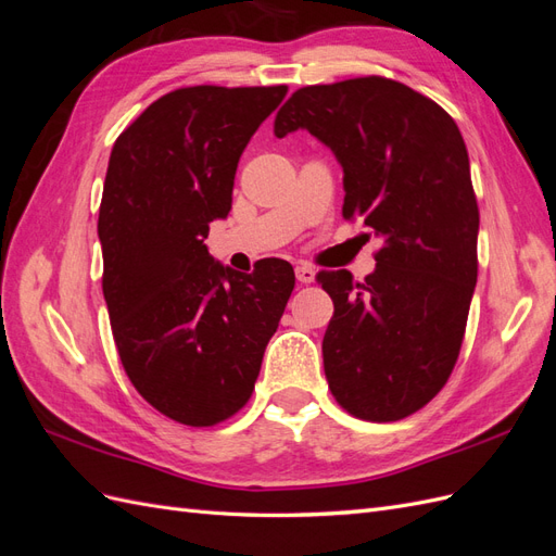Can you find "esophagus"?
Masks as SVG:
<instances>
[{
  "label": "esophagus",
  "instance_id": "esophagus-1",
  "mask_svg": "<svg viewBox=\"0 0 556 556\" xmlns=\"http://www.w3.org/2000/svg\"><path fill=\"white\" fill-rule=\"evenodd\" d=\"M294 274H296V280L299 282H304V285H308V282H313L315 280V268L313 266H308V264H301V266H296L294 268Z\"/></svg>",
  "mask_w": 556,
  "mask_h": 556
}]
</instances>
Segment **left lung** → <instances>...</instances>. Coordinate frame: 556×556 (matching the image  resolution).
Masks as SVG:
<instances>
[{
    "label": "left lung",
    "mask_w": 556,
    "mask_h": 556,
    "mask_svg": "<svg viewBox=\"0 0 556 556\" xmlns=\"http://www.w3.org/2000/svg\"><path fill=\"white\" fill-rule=\"evenodd\" d=\"M296 129L343 166L345 220L380 239L374 276L317 274L333 301L329 390L350 415L396 422L443 390L464 341L480 227L466 143L439 104L382 76L296 90L274 134Z\"/></svg>",
    "instance_id": "left-lung-1"
}]
</instances>
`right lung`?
Segmentation results:
<instances>
[{
  "mask_svg": "<svg viewBox=\"0 0 556 556\" xmlns=\"http://www.w3.org/2000/svg\"><path fill=\"white\" fill-rule=\"evenodd\" d=\"M288 86H194L160 97L113 143L99 206L102 288L117 355L137 392L188 427L239 413L294 290L290 262L241 274L208 255L231 211L252 134Z\"/></svg>",
  "mask_w": 556,
  "mask_h": 556,
  "instance_id": "add662e5",
  "label": "right lung"
}]
</instances>
